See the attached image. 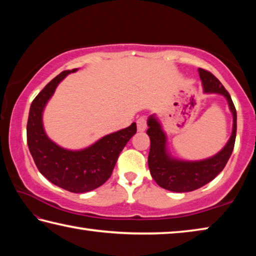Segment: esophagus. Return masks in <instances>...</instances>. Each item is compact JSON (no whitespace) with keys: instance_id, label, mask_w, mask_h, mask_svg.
<instances>
[{"instance_id":"obj_1","label":"esophagus","mask_w":256,"mask_h":256,"mask_svg":"<svg viewBox=\"0 0 256 256\" xmlns=\"http://www.w3.org/2000/svg\"><path fill=\"white\" fill-rule=\"evenodd\" d=\"M146 127H147V120L145 116H142V118H140L137 120V129L138 132H145L146 130Z\"/></svg>"}]
</instances>
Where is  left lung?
<instances>
[{
  "mask_svg": "<svg viewBox=\"0 0 256 256\" xmlns=\"http://www.w3.org/2000/svg\"><path fill=\"white\" fill-rule=\"evenodd\" d=\"M200 80L206 93H218L226 98L232 114V132L225 147L212 158L202 160H180L170 156L166 150V135L155 116H150L147 135L150 138L148 168L158 184L168 191L190 192L212 181L230 160L236 140L237 114L227 90L210 72L199 68Z\"/></svg>",
  "mask_w": 256,
  "mask_h": 256,
  "instance_id": "obj_1",
  "label": "left lung"
}]
</instances>
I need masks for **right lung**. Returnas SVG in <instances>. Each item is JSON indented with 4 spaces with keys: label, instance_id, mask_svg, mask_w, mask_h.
I'll use <instances>...</instances> for the list:
<instances>
[{
    "label": "right lung",
    "instance_id": "obj_1",
    "mask_svg": "<svg viewBox=\"0 0 256 256\" xmlns=\"http://www.w3.org/2000/svg\"><path fill=\"white\" fill-rule=\"evenodd\" d=\"M78 68L64 70L52 78L30 106L26 142L39 172L52 184L74 194H84L101 186L111 176L119 154L137 132L136 124L109 134L80 150H70L48 138L42 126V112L62 80Z\"/></svg>",
    "mask_w": 256,
    "mask_h": 256
}]
</instances>
